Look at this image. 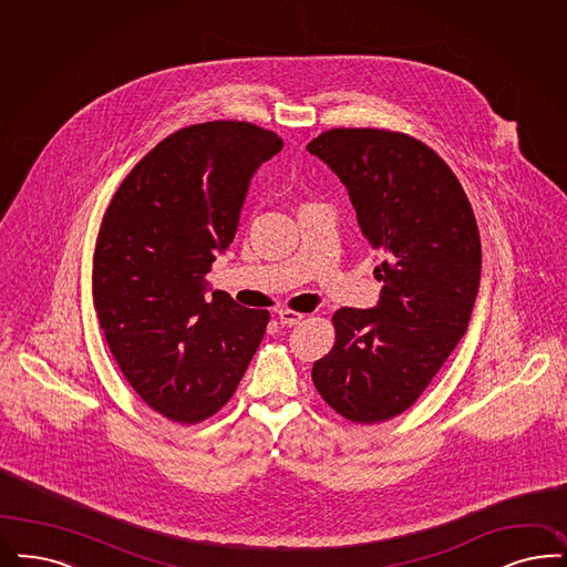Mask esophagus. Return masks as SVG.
<instances>
[{
    "instance_id": "esophagus-1",
    "label": "esophagus",
    "mask_w": 567,
    "mask_h": 567,
    "mask_svg": "<svg viewBox=\"0 0 567 567\" xmlns=\"http://www.w3.org/2000/svg\"><path fill=\"white\" fill-rule=\"evenodd\" d=\"M277 319L281 326L286 328H292L296 323H300L305 319V315L296 313V311H277Z\"/></svg>"
}]
</instances>
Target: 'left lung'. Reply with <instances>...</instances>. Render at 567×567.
<instances>
[{"label":"left lung","instance_id":"left-lung-1","mask_svg":"<svg viewBox=\"0 0 567 567\" xmlns=\"http://www.w3.org/2000/svg\"><path fill=\"white\" fill-rule=\"evenodd\" d=\"M307 151L347 187L359 229L384 254L372 309H338L334 349L315 389L344 419L372 424L408 410L468 328L482 241L458 178L433 148L374 127H336Z\"/></svg>","mask_w":567,"mask_h":567}]
</instances>
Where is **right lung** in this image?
<instances>
[{
    "mask_svg": "<svg viewBox=\"0 0 567 567\" xmlns=\"http://www.w3.org/2000/svg\"><path fill=\"white\" fill-rule=\"evenodd\" d=\"M284 147L246 122L183 127L136 164L106 208L92 296L132 389L162 416L193 424L231 399L269 311L206 293L256 169Z\"/></svg>",
    "mask_w": 567,
    "mask_h": 567,
    "instance_id": "1",
    "label": "right lung"
}]
</instances>
